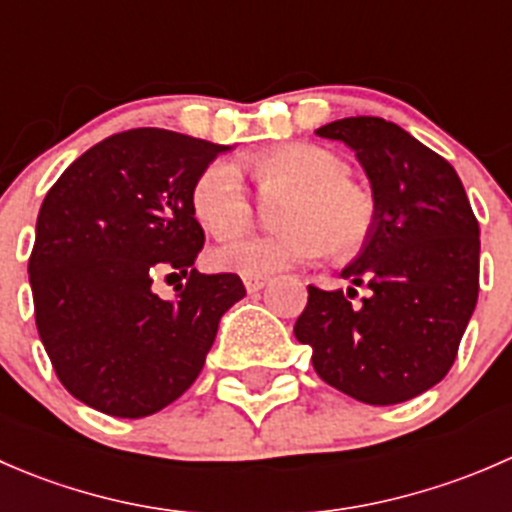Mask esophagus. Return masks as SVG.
<instances>
[{
  "instance_id": "1",
  "label": "esophagus",
  "mask_w": 512,
  "mask_h": 512,
  "mask_svg": "<svg viewBox=\"0 0 512 512\" xmlns=\"http://www.w3.org/2000/svg\"><path fill=\"white\" fill-rule=\"evenodd\" d=\"M242 282H245V289H247V292H260V289L265 287L267 282H270V280H267V277L245 275V277H242Z\"/></svg>"
}]
</instances>
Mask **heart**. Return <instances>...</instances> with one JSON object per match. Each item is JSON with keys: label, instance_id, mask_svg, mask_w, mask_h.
I'll return each mask as SVG.
<instances>
[{"label": "heart", "instance_id": "1", "mask_svg": "<svg viewBox=\"0 0 512 512\" xmlns=\"http://www.w3.org/2000/svg\"><path fill=\"white\" fill-rule=\"evenodd\" d=\"M247 170L260 188L289 185L297 195L289 203L287 230L275 235H240L215 252V262L237 275H272L334 250L354 255L374 235L379 200L369 185L349 178L339 153L314 143H287L252 153ZM195 218L215 237L235 235L252 220V200L237 163L215 160L198 175L190 193Z\"/></svg>", "mask_w": 512, "mask_h": 512}]
</instances>
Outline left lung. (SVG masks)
<instances>
[{
  "instance_id": "1",
  "label": "left lung",
  "mask_w": 512,
  "mask_h": 512,
  "mask_svg": "<svg viewBox=\"0 0 512 512\" xmlns=\"http://www.w3.org/2000/svg\"><path fill=\"white\" fill-rule=\"evenodd\" d=\"M347 143L379 200V223L342 270L353 287L309 285L294 337L319 379L371 406L409 401L448 374L478 302L480 230L453 165L396 123L352 116L317 128Z\"/></svg>"
}]
</instances>
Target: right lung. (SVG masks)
I'll list each match as a JSON object with an SVG mask.
<instances>
[{
	"instance_id": "right-lung-1",
	"label": "right lung",
	"mask_w": 512,
	"mask_h": 512,
	"mask_svg": "<svg viewBox=\"0 0 512 512\" xmlns=\"http://www.w3.org/2000/svg\"><path fill=\"white\" fill-rule=\"evenodd\" d=\"M223 151L133 128L89 148L46 193L29 257L36 329L64 389L91 409L143 418L173 404L245 297L232 272L193 267L205 232L190 193ZM158 274L186 277L175 300L150 289Z\"/></svg>"
}]
</instances>
